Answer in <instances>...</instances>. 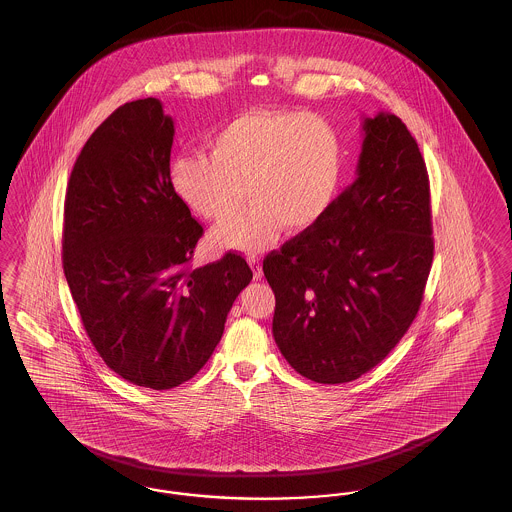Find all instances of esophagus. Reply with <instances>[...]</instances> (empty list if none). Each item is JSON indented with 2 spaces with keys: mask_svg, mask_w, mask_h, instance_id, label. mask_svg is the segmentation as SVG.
<instances>
[{
  "mask_svg": "<svg viewBox=\"0 0 512 512\" xmlns=\"http://www.w3.org/2000/svg\"><path fill=\"white\" fill-rule=\"evenodd\" d=\"M249 265L253 268V276L259 280L261 276H263V261H261V257H255V255H251L249 259Z\"/></svg>",
  "mask_w": 512,
  "mask_h": 512,
  "instance_id": "esophagus-1",
  "label": "esophagus"
}]
</instances>
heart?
Wrapping results in <instances>:
<instances>
[{"label":"heart","mask_w":512,"mask_h":512,"mask_svg":"<svg viewBox=\"0 0 512 512\" xmlns=\"http://www.w3.org/2000/svg\"><path fill=\"white\" fill-rule=\"evenodd\" d=\"M345 155L338 128L315 113L251 111L222 126L209 155H182L171 165L176 197L201 219L224 222L215 232L226 247L257 251L282 224L311 228L340 194ZM248 194H244V190Z\"/></svg>","instance_id":"1"}]
</instances>
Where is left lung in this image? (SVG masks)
Instances as JSON below:
<instances>
[{
	"instance_id": "obj_1",
	"label": "left lung",
	"mask_w": 512,
	"mask_h": 512,
	"mask_svg": "<svg viewBox=\"0 0 512 512\" xmlns=\"http://www.w3.org/2000/svg\"><path fill=\"white\" fill-rule=\"evenodd\" d=\"M363 130L355 182L263 261L276 345L318 384L357 380L386 359L413 324L434 259L430 180L416 140L391 113L365 119Z\"/></svg>"
}]
</instances>
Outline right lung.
Wrapping results in <instances>:
<instances>
[{"label":"right lung","instance_id":"obj_1","mask_svg":"<svg viewBox=\"0 0 512 512\" xmlns=\"http://www.w3.org/2000/svg\"><path fill=\"white\" fill-rule=\"evenodd\" d=\"M161 101L124 103L76 157L63 270L99 357L130 384L171 390L203 368L253 272L240 253L192 268L203 226L171 186Z\"/></svg>","mask_w":512,"mask_h":512}]
</instances>
